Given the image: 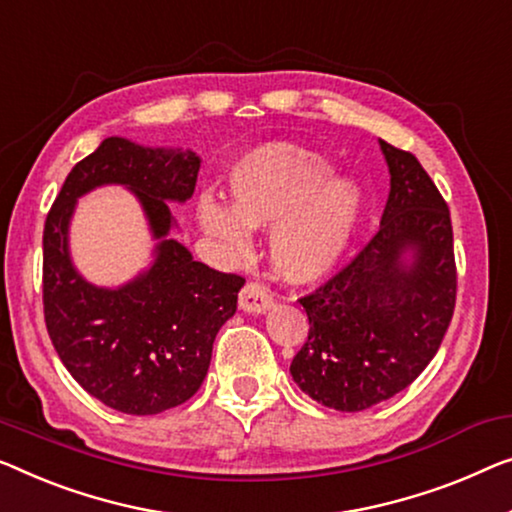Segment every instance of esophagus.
I'll use <instances>...</instances> for the list:
<instances>
[{
	"label": "esophagus",
	"instance_id": "1",
	"mask_svg": "<svg viewBox=\"0 0 512 512\" xmlns=\"http://www.w3.org/2000/svg\"><path fill=\"white\" fill-rule=\"evenodd\" d=\"M273 305V296L269 287L262 285V282H248L246 287L241 289L239 294V308L243 312H250V315H262Z\"/></svg>",
	"mask_w": 512,
	"mask_h": 512
}]
</instances>
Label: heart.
<instances>
[{"label": "heart", "mask_w": 512, "mask_h": 512, "mask_svg": "<svg viewBox=\"0 0 512 512\" xmlns=\"http://www.w3.org/2000/svg\"><path fill=\"white\" fill-rule=\"evenodd\" d=\"M331 174L329 160L315 151L287 142L264 144L227 174L230 204L211 195L197 200V223L236 250L248 246L250 227H273L276 271L294 285H310L340 264L363 213L361 188Z\"/></svg>", "instance_id": "obj_1"}]
</instances>
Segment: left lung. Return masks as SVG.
I'll return each instance as SVG.
<instances>
[{
    "label": "left lung",
    "mask_w": 512,
    "mask_h": 512,
    "mask_svg": "<svg viewBox=\"0 0 512 512\" xmlns=\"http://www.w3.org/2000/svg\"><path fill=\"white\" fill-rule=\"evenodd\" d=\"M391 190L379 232L352 264L303 296L308 342L289 372L335 411H363L427 368L455 310L451 213L414 154L379 140Z\"/></svg>",
    "instance_id": "8db88e82"
}]
</instances>
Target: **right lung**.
Masks as SVG:
<instances>
[{
  "mask_svg": "<svg viewBox=\"0 0 512 512\" xmlns=\"http://www.w3.org/2000/svg\"><path fill=\"white\" fill-rule=\"evenodd\" d=\"M202 158L190 149L142 147L108 137L68 172L43 230L45 326L61 363L96 400L121 414L179 407L202 386L213 340L236 312L241 276L195 262L170 239V202L193 197ZM101 185H124L141 202L155 259L119 288H98L74 269L67 232L77 200Z\"/></svg>",
  "mask_w": 512,
  "mask_h": 512,
  "instance_id": "1",
  "label": "right lung"
}]
</instances>
